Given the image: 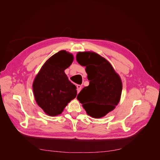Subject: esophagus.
<instances>
[{"instance_id": "obj_1", "label": "esophagus", "mask_w": 160, "mask_h": 160, "mask_svg": "<svg viewBox=\"0 0 160 160\" xmlns=\"http://www.w3.org/2000/svg\"><path fill=\"white\" fill-rule=\"evenodd\" d=\"M77 92H78V93H79L81 89H82V86H80V85H77Z\"/></svg>"}]
</instances>
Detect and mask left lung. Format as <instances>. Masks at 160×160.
Here are the masks:
<instances>
[{
  "mask_svg": "<svg viewBox=\"0 0 160 160\" xmlns=\"http://www.w3.org/2000/svg\"><path fill=\"white\" fill-rule=\"evenodd\" d=\"M77 62L86 66L89 85L83 88L77 96L87 113L100 118L112 111L119 103L122 82L112 65L95 52H78Z\"/></svg>",
  "mask_w": 160,
  "mask_h": 160,
  "instance_id": "1",
  "label": "left lung"
}]
</instances>
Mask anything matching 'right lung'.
<instances>
[{"label": "right lung", "mask_w": 160, "mask_h": 160, "mask_svg": "<svg viewBox=\"0 0 160 160\" xmlns=\"http://www.w3.org/2000/svg\"><path fill=\"white\" fill-rule=\"evenodd\" d=\"M72 61L71 54L61 50L45 62L33 81L35 99L48 115H60L67 104L77 97V87L64 72Z\"/></svg>", "instance_id": "obj_1"}]
</instances>
